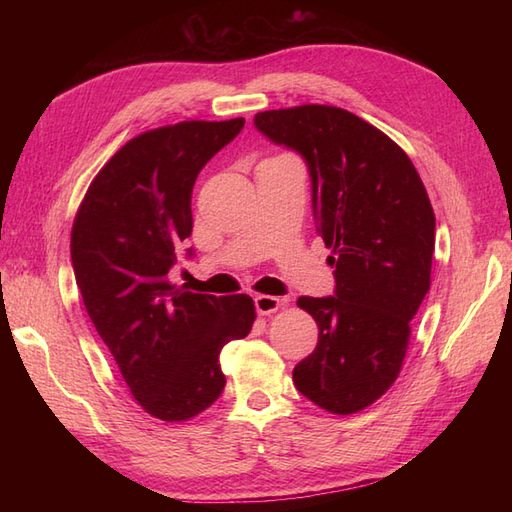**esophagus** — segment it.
I'll return each instance as SVG.
<instances>
[{
    "label": "esophagus",
    "mask_w": 512,
    "mask_h": 512,
    "mask_svg": "<svg viewBox=\"0 0 512 512\" xmlns=\"http://www.w3.org/2000/svg\"><path fill=\"white\" fill-rule=\"evenodd\" d=\"M286 301L280 299V297H273V294H258V297L254 299V305H256V312L260 316H269L273 312H277Z\"/></svg>",
    "instance_id": "1"
}]
</instances>
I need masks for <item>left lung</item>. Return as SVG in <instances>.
I'll return each instance as SVG.
<instances>
[{
  "label": "left lung",
  "mask_w": 512,
  "mask_h": 512,
  "mask_svg": "<svg viewBox=\"0 0 512 512\" xmlns=\"http://www.w3.org/2000/svg\"><path fill=\"white\" fill-rule=\"evenodd\" d=\"M269 141L301 153L318 232L335 267L333 297H301L316 350L294 386L333 414H354L391 389L410 320L431 286L436 215L408 153L344 108L303 104L254 117Z\"/></svg>",
  "instance_id": "obj_1"
}]
</instances>
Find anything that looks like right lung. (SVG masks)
<instances>
[{
	"label": "right lung",
	"instance_id": "add662e5",
	"mask_svg": "<svg viewBox=\"0 0 512 512\" xmlns=\"http://www.w3.org/2000/svg\"><path fill=\"white\" fill-rule=\"evenodd\" d=\"M243 123L181 121L134 136L91 181L72 224L87 314L132 397L166 423L190 421L222 395L220 352L256 320L247 294L213 297L168 282L192 235L194 181Z\"/></svg>",
	"mask_w": 512,
	"mask_h": 512
}]
</instances>
